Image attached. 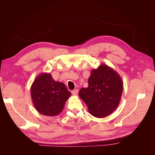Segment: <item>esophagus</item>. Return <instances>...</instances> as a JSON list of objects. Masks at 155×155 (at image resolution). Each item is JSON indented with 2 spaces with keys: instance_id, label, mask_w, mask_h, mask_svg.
Instances as JSON below:
<instances>
[{
  "instance_id": "34e87169",
  "label": "esophagus",
  "mask_w": 155,
  "mask_h": 155,
  "mask_svg": "<svg viewBox=\"0 0 155 155\" xmlns=\"http://www.w3.org/2000/svg\"><path fill=\"white\" fill-rule=\"evenodd\" d=\"M71 92H72V95L76 96V95L78 94V89H74V90H73V91H71Z\"/></svg>"
}]
</instances>
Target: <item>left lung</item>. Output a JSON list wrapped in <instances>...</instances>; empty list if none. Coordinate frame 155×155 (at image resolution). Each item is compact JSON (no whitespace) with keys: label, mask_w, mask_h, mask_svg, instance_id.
<instances>
[{"label":"left lung","mask_w":155,"mask_h":155,"mask_svg":"<svg viewBox=\"0 0 155 155\" xmlns=\"http://www.w3.org/2000/svg\"><path fill=\"white\" fill-rule=\"evenodd\" d=\"M88 87L79 91L90 114L96 118L109 116L118 107L123 92L122 79L118 73L103 64L92 70Z\"/></svg>","instance_id":"1"}]
</instances>
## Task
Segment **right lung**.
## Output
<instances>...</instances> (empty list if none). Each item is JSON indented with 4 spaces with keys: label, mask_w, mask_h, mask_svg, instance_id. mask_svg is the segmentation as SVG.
I'll list each match as a JSON object with an SVG mask.
<instances>
[{
    "label": "right lung",
    "mask_w": 155,
    "mask_h": 155,
    "mask_svg": "<svg viewBox=\"0 0 155 155\" xmlns=\"http://www.w3.org/2000/svg\"><path fill=\"white\" fill-rule=\"evenodd\" d=\"M30 92L36 110L48 116L59 114L71 95L64 83L55 81L48 73H41L35 78Z\"/></svg>",
    "instance_id": "right-lung-1"
}]
</instances>
